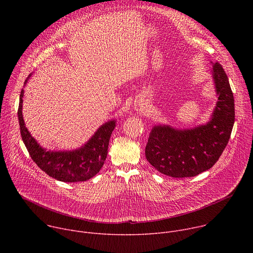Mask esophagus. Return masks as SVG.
<instances>
[{"label":"esophagus","instance_id":"1","mask_svg":"<svg viewBox=\"0 0 253 253\" xmlns=\"http://www.w3.org/2000/svg\"><path fill=\"white\" fill-rule=\"evenodd\" d=\"M135 108H136V110H137V111H139V112H143L144 110H145L146 105H145V103H144L143 101H137V102H136V104H135Z\"/></svg>","mask_w":253,"mask_h":253}]
</instances>
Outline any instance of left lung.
<instances>
[{
	"label": "left lung",
	"instance_id": "1",
	"mask_svg": "<svg viewBox=\"0 0 253 253\" xmlns=\"http://www.w3.org/2000/svg\"><path fill=\"white\" fill-rule=\"evenodd\" d=\"M218 96L210 121L190 129L154 126L145 156L160 173L175 178L193 177L210 169L221 156L234 124V98L227 75L219 63L212 69Z\"/></svg>",
	"mask_w": 253,
	"mask_h": 253
}]
</instances>
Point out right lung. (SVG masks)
<instances>
[{
  "instance_id": "right-lung-1",
  "label": "right lung",
  "mask_w": 253,
  "mask_h": 253,
  "mask_svg": "<svg viewBox=\"0 0 253 253\" xmlns=\"http://www.w3.org/2000/svg\"><path fill=\"white\" fill-rule=\"evenodd\" d=\"M23 96L24 90L20 94L18 118L23 142L33 161L49 176L63 182L86 181L95 176L106 160L108 145L116 126V121L111 120L103 124L85 145L77 150L47 151L40 146L26 128L22 112Z\"/></svg>"
}]
</instances>
